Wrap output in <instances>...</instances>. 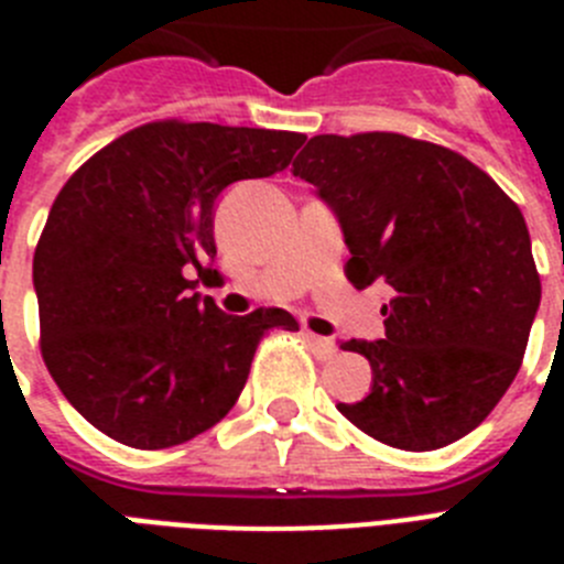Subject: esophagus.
I'll return each mask as SVG.
<instances>
[{"instance_id": "esophagus-1", "label": "esophagus", "mask_w": 564, "mask_h": 564, "mask_svg": "<svg viewBox=\"0 0 564 564\" xmlns=\"http://www.w3.org/2000/svg\"><path fill=\"white\" fill-rule=\"evenodd\" d=\"M305 338H307V341H311L313 352H316L318 358H333V356H336V341H333V338L316 336V333H311V330L305 333Z\"/></svg>"}]
</instances>
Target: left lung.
I'll return each mask as SVG.
<instances>
[{
  "label": "left lung",
  "instance_id": "obj_1",
  "mask_svg": "<svg viewBox=\"0 0 564 564\" xmlns=\"http://www.w3.org/2000/svg\"><path fill=\"white\" fill-rule=\"evenodd\" d=\"M293 174L336 214L352 285L395 291L383 338L341 341L370 361L372 387L338 412L410 452L477 430L520 370L542 299L517 203L463 154L395 132L316 134Z\"/></svg>",
  "mask_w": 564,
  "mask_h": 564
}]
</instances>
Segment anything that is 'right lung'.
Segmentation results:
<instances>
[{
    "mask_svg": "<svg viewBox=\"0 0 564 564\" xmlns=\"http://www.w3.org/2000/svg\"><path fill=\"white\" fill-rule=\"evenodd\" d=\"M305 134L158 121L78 169L33 257L42 356L96 430L169 449L228 415L259 338L299 330L282 307L228 316L212 285L214 203L226 186L288 169Z\"/></svg>",
    "mask_w": 564,
    "mask_h": 564,
    "instance_id": "right-lung-1",
    "label": "right lung"
}]
</instances>
